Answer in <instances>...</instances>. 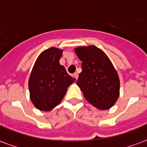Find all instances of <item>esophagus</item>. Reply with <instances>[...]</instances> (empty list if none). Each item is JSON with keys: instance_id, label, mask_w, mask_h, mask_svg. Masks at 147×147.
<instances>
[{"instance_id": "obj_1", "label": "esophagus", "mask_w": 147, "mask_h": 147, "mask_svg": "<svg viewBox=\"0 0 147 147\" xmlns=\"http://www.w3.org/2000/svg\"><path fill=\"white\" fill-rule=\"evenodd\" d=\"M73 76H74V78H75V79H78V77H79V73H78V72H75V73L73 74Z\"/></svg>"}]
</instances>
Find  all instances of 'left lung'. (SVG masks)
Instances as JSON below:
<instances>
[{"mask_svg": "<svg viewBox=\"0 0 147 147\" xmlns=\"http://www.w3.org/2000/svg\"><path fill=\"white\" fill-rule=\"evenodd\" d=\"M75 52L82 62L76 84L84 97L97 109H110L120 95V80L111 60L94 45L78 47Z\"/></svg>", "mask_w": 147, "mask_h": 147, "instance_id": "obj_1", "label": "left lung"}]
</instances>
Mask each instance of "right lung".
Returning a JSON list of instances; mask_svg holds the SVG:
<instances>
[{
  "label": "right lung",
  "mask_w": 147,
  "mask_h": 147,
  "mask_svg": "<svg viewBox=\"0 0 147 147\" xmlns=\"http://www.w3.org/2000/svg\"><path fill=\"white\" fill-rule=\"evenodd\" d=\"M63 50L50 47L38 56L29 79V97L36 108L50 111L64 98L75 81L60 65Z\"/></svg>",
  "instance_id": "1"
}]
</instances>
